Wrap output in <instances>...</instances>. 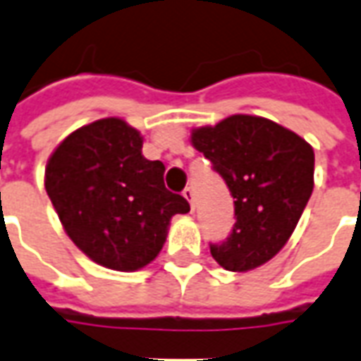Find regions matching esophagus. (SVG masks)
Segmentation results:
<instances>
[{"instance_id": "obj_1", "label": "esophagus", "mask_w": 361, "mask_h": 361, "mask_svg": "<svg viewBox=\"0 0 361 361\" xmlns=\"http://www.w3.org/2000/svg\"><path fill=\"white\" fill-rule=\"evenodd\" d=\"M183 197L188 199L189 204H191V209H193V207H195V195H193V189L191 188L183 189Z\"/></svg>"}]
</instances>
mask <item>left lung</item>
Segmentation results:
<instances>
[{
  "label": "left lung",
  "mask_w": 361,
  "mask_h": 361,
  "mask_svg": "<svg viewBox=\"0 0 361 361\" xmlns=\"http://www.w3.org/2000/svg\"><path fill=\"white\" fill-rule=\"evenodd\" d=\"M191 142L234 197L235 224L211 255L226 271L265 265L294 232L313 191L315 154L286 127L259 116H230L193 129Z\"/></svg>",
  "instance_id": "8db88e82"
}]
</instances>
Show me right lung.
<instances>
[{
	"instance_id": "add662e5",
	"label": "right lung",
	"mask_w": 361,
	"mask_h": 361,
	"mask_svg": "<svg viewBox=\"0 0 361 361\" xmlns=\"http://www.w3.org/2000/svg\"><path fill=\"white\" fill-rule=\"evenodd\" d=\"M141 133L123 119L82 126L46 164V191L67 235L98 265L131 272L149 265L173 214L189 203L164 185V164L142 157Z\"/></svg>"
}]
</instances>
